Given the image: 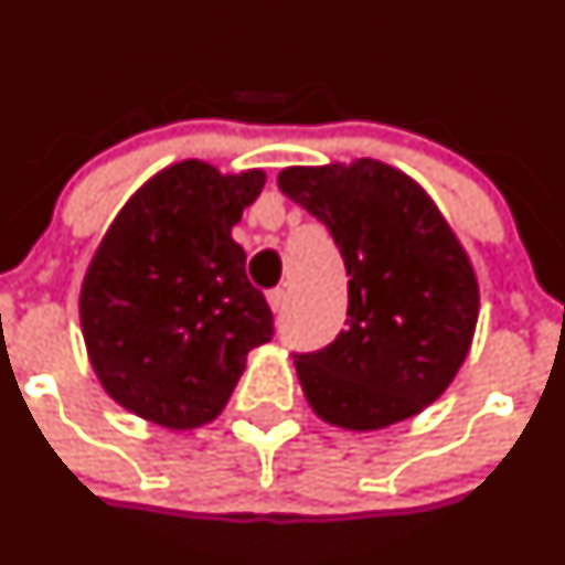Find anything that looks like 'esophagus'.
Segmentation results:
<instances>
[{"mask_svg":"<svg viewBox=\"0 0 565 565\" xmlns=\"http://www.w3.org/2000/svg\"><path fill=\"white\" fill-rule=\"evenodd\" d=\"M267 303H270V309L276 311V315H281V311L287 309V303H289V292L284 287L270 289V292H267Z\"/></svg>","mask_w":565,"mask_h":565,"instance_id":"34e87169","label":"esophagus"}]
</instances>
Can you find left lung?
I'll return each instance as SVG.
<instances>
[{
  "label": "left lung",
  "instance_id": "left-lung-1",
  "mask_svg": "<svg viewBox=\"0 0 565 565\" xmlns=\"http://www.w3.org/2000/svg\"><path fill=\"white\" fill-rule=\"evenodd\" d=\"M278 188L328 226L350 276L347 328L322 350L295 352L315 413L369 431L429 407L465 363L478 319L476 273L440 210L372 158L284 169Z\"/></svg>",
  "mask_w": 565,
  "mask_h": 565
}]
</instances>
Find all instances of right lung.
<instances>
[{
  "instance_id": "add662e5",
  "label": "right lung",
  "mask_w": 565,
  "mask_h": 565,
  "mask_svg": "<svg viewBox=\"0 0 565 565\" xmlns=\"http://www.w3.org/2000/svg\"><path fill=\"white\" fill-rule=\"evenodd\" d=\"M265 174L210 163L163 169L108 226L82 287V330L95 374L130 413L193 429L224 409L273 311L248 281L232 226Z\"/></svg>"
}]
</instances>
